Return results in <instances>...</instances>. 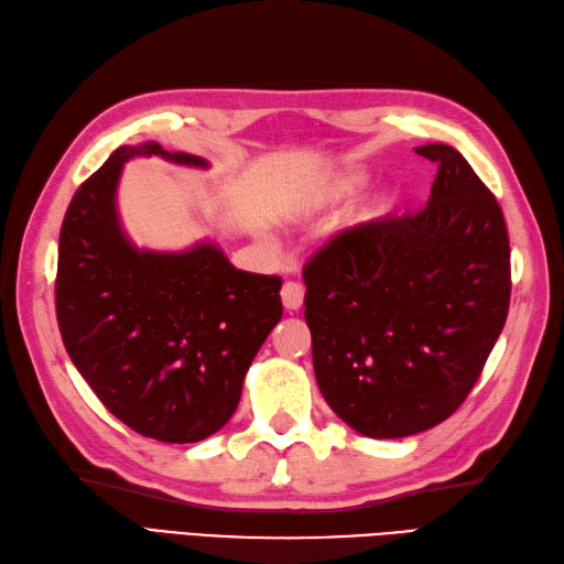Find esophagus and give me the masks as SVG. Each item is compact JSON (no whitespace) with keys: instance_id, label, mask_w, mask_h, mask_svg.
I'll use <instances>...</instances> for the list:
<instances>
[{"instance_id":"34e87169","label":"esophagus","mask_w":564,"mask_h":564,"mask_svg":"<svg viewBox=\"0 0 564 564\" xmlns=\"http://www.w3.org/2000/svg\"><path fill=\"white\" fill-rule=\"evenodd\" d=\"M281 300L285 310H300L305 300V288L295 281H285L281 288Z\"/></svg>"}]
</instances>
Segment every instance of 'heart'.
<instances>
[{"mask_svg":"<svg viewBox=\"0 0 564 564\" xmlns=\"http://www.w3.org/2000/svg\"><path fill=\"white\" fill-rule=\"evenodd\" d=\"M365 185H368V173H365V170H358V167L344 170V173H336L324 182L319 192L314 194L312 204L317 208L334 206L338 202L350 199V196H356ZM382 204H387V199Z\"/></svg>","mask_w":564,"mask_h":564,"instance_id":"b5f03b06","label":"heart"}]
</instances>
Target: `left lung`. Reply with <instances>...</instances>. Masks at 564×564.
<instances>
[{"label": "left lung", "instance_id": "obj_1", "mask_svg": "<svg viewBox=\"0 0 564 564\" xmlns=\"http://www.w3.org/2000/svg\"><path fill=\"white\" fill-rule=\"evenodd\" d=\"M421 212L336 235L305 264V319L326 403L365 437L440 425L478 382L512 293L502 208L447 143Z\"/></svg>", "mask_w": 564, "mask_h": 564}]
</instances>
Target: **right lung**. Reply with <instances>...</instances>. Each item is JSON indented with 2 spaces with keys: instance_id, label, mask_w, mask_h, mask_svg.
Here are the masks:
<instances>
[{
  "instance_id": "1",
  "label": "right lung",
  "mask_w": 564,
  "mask_h": 564,
  "mask_svg": "<svg viewBox=\"0 0 564 564\" xmlns=\"http://www.w3.org/2000/svg\"><path fill=\"white\" fill-rule=\"evenodd\" d=\"M134 155L208 165L149 141L120 147L76 189L59 230V334L76 370L124 425L159 442H199L238 409L245 375L281 322V279L235 269L214 242L137 250L115 204Z\"/></svg>"
}]
</instances>
